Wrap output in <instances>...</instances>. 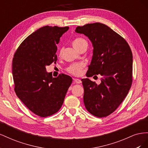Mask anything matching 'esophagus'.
Returning a JSON list of instances; mask_svg holds the SVG:
<instances>
[{
  "label": "esophagus",
  "instance_id": "esophagus-1",
  "mask_svg": "<svg viewBox=\"0 0 148 148\" xmlns=\"http://www.w3.org/2000/svg\"><path fill=\"white\" fill-rule=\"evenodd\" d=\"M73 83H77V84H80V83H82V81L79 79L75 78V79H73Z\"/></svg>",
  "mask_w": 148,
  "mask_h": 148
}]
</instances>
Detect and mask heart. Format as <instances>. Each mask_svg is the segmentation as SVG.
<instances>
[{
	"label": "heart",
	"mask_w": 148,
	"mask_h": 148,
	"mask_svg": "<svg viewBox=\"0 0 148 148\" xmlns=\"http://www.w3.org/2000/svg\"><path fill=\"white\" fill-rule=\"evenodd\" d=\"M84 42H86V40L83 38H76L73 41V46L76 49H77L79 47V46ZM83 67H84V64L83 63L73 64L70 65L68 68H67L66 70L71 75H75V76H79L82 73V70Z\"/></svg>",
	"instance_id": "heart-1"
}]
</instances>
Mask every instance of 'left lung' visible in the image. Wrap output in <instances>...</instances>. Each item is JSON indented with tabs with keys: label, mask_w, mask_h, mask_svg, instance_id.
<instances>
[{
	"label": "left lung",
	"mask_w": 148,
	"mask_h": 148,
	"mask_svg": "<svg viewBox=\"0 0 148 148\" xmlns=\"http://www.w3.org/2000/svg\"><path fill=\"white\" fill-rule=\"evenodd\" d=\"M75 32L86 36L94 48L86 77L102 76L99 84L89 78L82 79L85 107L96 117H107L117 109L131 88V49L124 38L104 24L78 26Z\"/></svg>",
	"instance_id": "1"
}]
</instances>
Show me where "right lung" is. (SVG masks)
I'll return each instance as SVG.
<instances>
[{"instance_id":"add662e5","label":"right lung","mask_w":148,"mask_h":148,"mask_svg":"<svg viewBox=\"0 0 148 148\" xmlns=\"http://www.w3.org/2000/svg\"><path fill=\"white\" fill-rule=\"evenodd\" d=\"M69 26H45L26 38L17 49L12 62L14 90L34 114L46 117L63 104L72 78L65 74L52 78L46 66L56 64L57 44Z\"/></svg>"}]
</instances>
